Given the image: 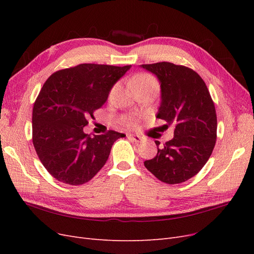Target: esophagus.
I'll use <instances>...</instances> for the list:
<instances>
[{
    "label": "esophagus",
    "mask_w": 254,
    "mask_h": 254,
    "mask_svg": "<svg viewBox=\"0 0 254 254\" xmlns=\"http://www.w3.org/2000/svg\"><path fill=\"white\" fill-rule=\"evenodd\" d=\"M128 137L130 140H132L135 143H140L142 141V137L139 135H133V134H128Z\"/></svg>",
    "instance_id": "esophagus-1"
}]
</instances>
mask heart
Segmentation results:
<instances>
[{
	"instance_id": "b5f03b06",
	"label": "heart",
	"mask_w": 254,
	"mask_h": 254,
	"mask_svg": "<svg viewBox=\"0 0 254 254\" xmlns=\"http://www.w3.org/2000/svg\"><path fill=\"white\" fill-rule=\"evenodd\" d=\"M132 84L136 91L140 89H144V88H156L157 89V87H158L156 79L148 74H142V75L136 76V77L132 81ZM119 88H120V86L118 83L114 84L109 92V99H112L115 96Z\"/></svg>"
}]
</instances>
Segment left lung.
<instances>
[{
	"instance_id": "left-lung-1",
	"label": "left lung",
	"mask_w": 254,
	"mask_h": 254,
	"mask_svg": "<svg viewBox=\"0 0 254 254\" xmlns=\"http://www.w3.org/2000/svg\"><path fill=\"white\" fill-rule=\"evenodd\" d=\"M157 76L161 103L157 118L174 127V137L144 162L159 180L177 184L194 177L209 160L216 143L217 118L204 81L195 71L171 63L141 64Z\"/></svg>"
}]
</instances>
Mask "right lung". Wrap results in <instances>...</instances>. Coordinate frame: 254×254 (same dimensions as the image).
<instances>
[{
    "label": "right lung",
    "mask_w": 254,
    "mask_h": 254,
    "mask_svg": "<svg viewBox=\"0 0 254 254\" xmlns=\"http://www.w3.org/2000/svg\"><path fill=\"white\" fill-rule=\"evenodd\" d=\"M130 67L82 64L54 73L44 82L33 108V144L58 181L71 186L90 181L107 162L113 143L126 136L113 130L91 136L83 127Z\"/></svg>",
    "instance_id": "add662e5"
}]
</instances>
